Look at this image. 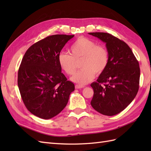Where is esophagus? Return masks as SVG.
<instances>
[{"instance_id":"34e87169","label":"esophagus","mask_w":151,"mask_h":151,"mask_svg":"<svg viewBox=\"0 0 151 151\" xmlns=\"http://www.w3.org/2000/svg\"><path fill=\"white\" fill-rule=\"evenodd\" d=\"M84 88V86H80V85H75V88L76 89H81V88Z\"/></svg>"}]
</instances>
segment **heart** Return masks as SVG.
Here are the masks:
<instances>
[{"label": "heart", "mask_w": 151, "mask_h": 151, "mask_svg": "<svg viewBox=\"0 0 151 151\" xmlns=\"http://www.w3.org/2000/svg\"><path fill=\"white\" fill-rule=\"evenodd\" d=\"M70 54L62 52L58 56L59 65L67 75L75 73L76 63H81L80 71L75 73L71 81L80 86L92 81L95 76L101 75L107 68L109 53L106 48L97 45L94 41L85 37L78 38L70 48Z\"/></svg>", "instance_id": "heart-1"}]
</instances>
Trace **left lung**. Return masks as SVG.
I'll return each mask as SVG.
<instances>
[{"label":"left lung","instance_id":"obj_1","mask_svg":"<svg viewBox=\"0 0 151 151\" xmlns=\"http://www.w3.org/2000/svg\"><path fill=\"white\" fill-rule=\"evenodd\" d=\"M89 34L105 43L109 53L107 68L91 84L94 91L91 105L100 114L112 116L124 110L136 96L140 77L139 63L123 41L108 33Z\"/></svg>","mask_w":151,"mask_h":151}]
</instances>
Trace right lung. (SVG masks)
<instances>
[{
    "mask_svg": "<svg viewBox=\"0 0 151 151\" xmlns=\"http://www.w3.org/2000/svg\"><path fill=\"white\" fill-rule=\"evenodd\" d=\"M75 35L50 36L32 45L22 58L17 84L25 106L36 116L49 119L68 102L75 85L62 73L58 56Z\"/></svg>",
    "mask_w": 151,
    "mask_h": 151,
    "instance_id": "right-lung-1",
    "label": "right lung"
}]
</instances>
